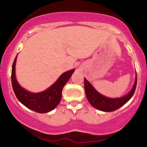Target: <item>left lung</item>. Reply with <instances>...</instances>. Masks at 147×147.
Here are the masks:
<instances>
[{"label": "left lung", "mask_w": 147, "mask_h": 147, "mask_svg": "<svg viewBox=\"0 0 147 147\" xmlns=\"http://www.w3.org/2000/svg\"><path fill=\"white\" fill-rule=\"evenodd\" d=\"M84 90L87 98L89 102L96 109L103 112H113L121 107V106L127 103L134 94L137 87V78H136V81L133 86L132 90L128 94L120 98L111 99L107 98L105 96L100 94L91 85L90 82L84 78Z\"/></svg>", "instance_id": "obj_1"}]
</instances>
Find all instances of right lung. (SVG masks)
Listing matches in <instances>:
<instances>
[{"mask_svg": "<svg viewBox=\"0 0 147 147\" xmlns=\"http://www.w3.org/2000/svg\"><path fill=\"white\" fill-rule=\"evenodd\" d=\"M16 57L17 56L12 66L11 82L13 91L18 100L28 109L38 113H46L54 109L60 103L63 87L74 72V69L63 73L59 79L45 91L40 93H31L22 88L16 80L15 74Z\"/></svg>", "mask_w": 147, "mask_h": 147, "instance_id": "1", "label": "right lung"}]
</instances>
